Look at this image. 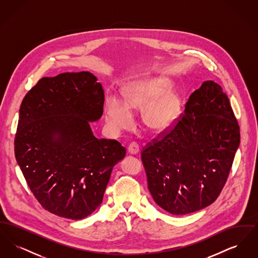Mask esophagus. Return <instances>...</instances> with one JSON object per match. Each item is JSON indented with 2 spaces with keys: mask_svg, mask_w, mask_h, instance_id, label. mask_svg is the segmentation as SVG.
<instances>
[{
  "mask_svg": "<svg viewBox=\"0 0 258 258\" xmlns=\"http://www.w3.org/2000/svg\"><path fill=\"white\" fill-rule=\"evenodd\" d=\"M127 153L130 155H137L139 153V146L136 143H132L127 147Z\"/></svg>",
  "mask_w": 258,
  "mask_h": 258,
  "instance_id": "1",
  "label": "esophagus"
}]
</instances>
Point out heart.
Segmentation results:
<instances>
[{
	"instance_id": "b5f03b06",
	"label": "heart",
	"mask_w": 258,
	"mask_h": 258,
	"mask_svg": "<svg viewBox=\"0 0 258 258\" xmlns=\"http://www.w3.org/2000/svg\"><path fill=\"white\" fill-rule=\"evenodd\" d=\"M171 89V81L164 77H149L125 85L123 101L113 96L106 98L107 125L114 132L127 128L134 120L133 110L142 109V121L147 128L155 133L167 131L180 111V99Z\"/></svg>"
}]
</instances>
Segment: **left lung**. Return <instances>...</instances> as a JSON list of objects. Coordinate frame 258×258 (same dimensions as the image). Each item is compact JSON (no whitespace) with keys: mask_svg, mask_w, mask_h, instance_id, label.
I'll return each mask as SVG.
<instances>
[{"mask_svg":"<svg viewBox=\"0 0 258 258\" xmlns=\"http://www.w3.org/2000/svg\"><path fill=\"white\" fill-rule=\"evenodd\" d=\"M240 145L228 97L208 80L195 91L184 115L141 154L154 201L172 215L211 205L221 194Z\"/></svg>","mask_w":258,"mask_h":258,"instance_id":"left-lung-1","label":"left lung"}]
</instances>
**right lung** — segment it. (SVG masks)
<instances>
[{"instance_id":"1","label":"right lung","mask_w":258,"mask_h":258,"mask_svg":"<svg viewBox=\"0 0 258 258\" xmlns=\"http://www.w3.org/2000/svg\"><path fill=\"white\" fill-rule=\"evenodd\" d=\"M103 103L102 86L89 72L43 77L21 103L15 158L37 201L59 217L82 220L98 208L125 156L117 140L92 132Z\"/></svg>"}]
</instances>
